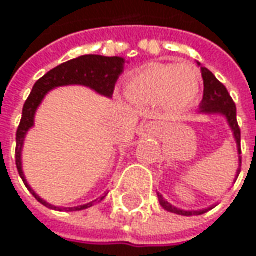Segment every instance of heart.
<instances>
[{
    "label": "heart",
    "mask_w": 256,
    "mask_h": 256,
    "mask_svg": "<svg viewBox=\"0 0 256 256\" xmlns=\"http://www.w3.org/2000/svg\"><path fill=\"white\" fill-rule=\"evenodd\" d=\"M201 90V72L188 62L151 64L136 71L125 86L126 96L140 104L162 102L181 110L192 104Z\"/></svg>",
    "instance_id": "b5f03b06"
}]
</instances>
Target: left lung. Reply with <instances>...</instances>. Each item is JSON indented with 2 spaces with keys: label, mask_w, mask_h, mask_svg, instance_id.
I'll list each match as a JSON object with an SVG mask.
<instances>
[{
  "label": "left lung",
  "mask_w": 256,
  "mask_h": 256,
  "mask_svg": "<svg viewBox=\"0 0 256 256\" xmlns=\"http://www.w3.org/2000/svg\"><path fill=\"white\" fill-rule=\"evenodd\" d=\"M198 65L201 66V64L198 62ZM202 80H204V98H202L201 105L198 114L202 115H222L226 122L231 128L234 140L236 142V150H238V170H236V175H235V181L241 172V130L238 126V121H236V106L232 101L231 95L228 94V90L221 84L215 75L212 74L211 71L205 66H201ZM234 181V182H235ZM158 195V201L161 204L165 211L176 214V215H184V216H192V215H202L205 212L211 211L215 205H211L208 208L204 210H198V211H185V210H180L176 206H174L172 204L166 201L162 195Z\"/></svg>",
  "instance_id": "left-lung-1"
}]
</instances>
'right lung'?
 Wrapping results in <instances>:
<instances>
[{"label":"right lung","mask_w":256,"mask_h":256,"mask_svg":"<svg viewBox=\"0 0 256 256\" xmlns=\"http://www.w3.org/2000/svg\"><path fill=\"white\" fill-rule=\"evenodd\" d=\"M125 60L122 56H104V55H82L75 60L66 61L64 64L55 66L54 70L48 71L46 74L40 78L35 85L32 86V91L30 94L28 100L25 101L24 108H22V118L20 126L16 130V150H15V164L16 170L24 181L25 186L28 191L35 196V200L41 202L46 208H51L55 211H82L86 208H91L95 204L101 202L106 196L108 192H105L102 196L94 200V201L78 205V206H55L52 204L42 200L36 192L31 188L25 178L24 171H22V148H24L25 136L28 131L34 126L35 114L40 105L44 101L45 95L52 91L58 86H66V85H82L94 90L96 94L112 98L114 88L120 78V75L124 72V65Z\"/></svg>","instance_id":"obj_1"}]
</instances>
